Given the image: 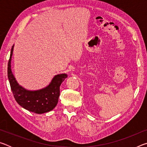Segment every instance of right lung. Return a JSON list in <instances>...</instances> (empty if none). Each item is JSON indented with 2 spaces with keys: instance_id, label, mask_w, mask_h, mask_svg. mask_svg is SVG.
Segmentation results:
<instances>
[{
  "instance_id": "1",
  "label": "right lung",
  "mask_w": 147,
  "mask_h": 147,
  "mask_svg": "<svg viewBox=\"0 0 147 147\" xmlns=\"http://www.w3.org/2000/svg\"><path fill=\"white\" fill-rule=\"evenodd\" d=\"M14 45L11 47L8 65V77L14 98L22 108L32 112L41 114L53 110L57 105L59 96V87L67 77L65 73L55 75L48 86L39 90H28L20 86L11 69Z\"/></svg>"
}]
</instances>
